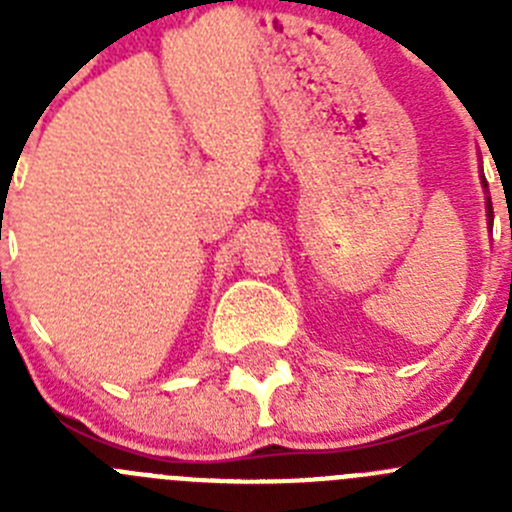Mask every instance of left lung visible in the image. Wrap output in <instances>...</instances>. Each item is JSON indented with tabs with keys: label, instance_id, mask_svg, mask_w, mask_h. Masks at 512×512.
Returning a JSON list of instances; mask_svg holds the SVG:
<instances>
[{
	"label": "left lung",
	"instance_id": "8db88e82",
	"mask_svg": "<svg viewBox=\"0 0 512 512\" xmlns=\"http://www.w3.org/2000/svg\"><path fill=\"white\" fill-rule=\"evenodd\" d=\"M485 187H487V184H485ZM487 212H490V217H492V202L490 200H487Z\"/></svg>",
	"mask_w": 512,
	"mask_h": 512
}]
</instances>
